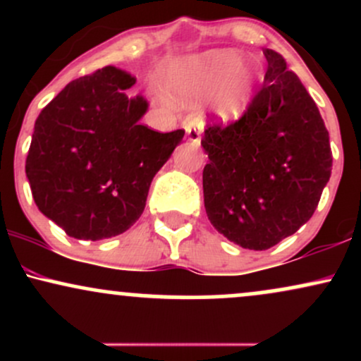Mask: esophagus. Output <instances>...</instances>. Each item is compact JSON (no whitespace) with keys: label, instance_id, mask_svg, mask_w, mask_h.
I'll return each instance as SVG.
<instances>
[{"label":"esophagus","instance_id":"obj_1","mask_svg":"<svg viewBox=\"0 0 361 361\" xmlns=\"http://www.w3.org/2000/svg\"><path fill=\"white\" fill-rule=\"evenodd\" d=\"M202 130H204V127H202L200 123H197V126H188V127H186V135H188V140L193 144L195 147H200Z\"/></svg>","mask_w":361,"mask_h":361}]
</instances>
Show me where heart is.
Wrapping results in <instances>:
<instances>
[{
  "label": "heart",
  "instance_id": "heart-1",
  "mask_svg": "<svg viewBox=\"0 0 361 361\" xmlns=\"http://www.w3.org/2000/svg\"><path fill=\"white\" fill-rule=\"evenodd\" d=\"M166 88L180 105H200L222 123L238 122L255 97L258 69L233 51H209L178 61L166 71Z\"/></svg>",
  "mask_w": 361,
  "mask_h": 361
}]
</instances>
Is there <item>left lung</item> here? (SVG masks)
<instances>
[{"mask_svg": "<svg viewBox=\"0 0 361 361\" xmlns=\"http://www.w3.org/2000/svg\"><path fill=\"white\" fill-rule=\"evenodd\" d=\"M263 54L267 76L246 114L227 127H209L202 137L209 221L255 251L275 246L312 217L333 166L316 103L279 52Z\"/></svg>", "mask_w": 361, "mask_h": 361, "instance_id": "8db88e82", "label": "left lung"}]
</instances>
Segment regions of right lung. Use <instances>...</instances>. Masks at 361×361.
I'll return each instance as SVG.
<instances>
[{"label":"right lung","mask_w":361,"mask_h":361,"mask_svg":"<svg viewBox=\"0 0 361 361\" xmlns=\"http://www.w3.org/2000/svg\"><path fill=\"white\" fill-rule=\"evenodd\" d=\"M114 66L66 85L35 120L25 173L39 210L74 239L126 233L185 130L140 126L149 102Z\"/></svg>","instance_id":"add662e5"}]
</instances>
